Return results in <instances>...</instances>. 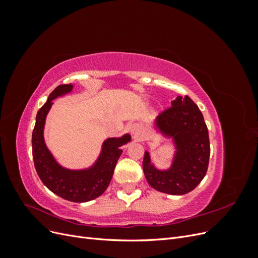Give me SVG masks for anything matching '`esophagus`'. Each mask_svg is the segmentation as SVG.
I'll return each mask as SVG.
<instances>
[{
	"instance_id": "esophagus-1",
	"label": "esophagus",
	"mask_w": 258,
	"mask_h": 258,
	"mask_svg": "<svg viewBox=\"0 0 258 258\" xmlns=\"http://www.w3.org/2000/svg\"><path fill=\"white\" fill-rule=\"evenodd\" d=\"M129 130H130L131 136L134 137V138H138L140 135H141V132H142V128H141V126H140L139 123H132L131 126H130V128H129Z\"/></svg>"
}]
</instances>
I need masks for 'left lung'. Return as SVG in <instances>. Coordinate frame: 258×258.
I'll list each match as a JSON object with an SVG mask.
<instances>
[{
    "instance_id": "1",
    "label": "left lung",
    "mask_w": 258,
    "mask_h": 258,
    "mask_svg": "<svg viewBox=\"0 0 258 258\" xmlns=\"http://www.w3.org/2000/svg\"><path fill=\"white\" fill-rule=\"evenodd\" d=\"M171 106L154 119V130L171 140L173 155L170 166L159 169L148 151L144 153V175L154 189L169 195L191 191L205 177L210 158L207 124L199 107L189 97L177 96Z\"/></svg>"
}]
</instances>
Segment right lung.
<instances>
[{
    "label": "right lung",
    "mask_w": 258,
    "mask_h": 258,
    "mask_svg": "<svg viewBox=\"0 0 258 258\" xmlns=\"http://www.w3.org/2000/svg\"><path fill=\"white\" fill-rule=\"evenodd\" d=\"M74 85H60L40 108L32 134V151L36 172L43 184L59 197L72 202H87L102 195L110 184L121 146L131 141L129 134L105 139L100 154L92 165L82 169L66 168L57 161L46 145L44 129L52 100L71 92Z\"/></svg>",
    "instance_id": "add662e5"
}]
</instances>
